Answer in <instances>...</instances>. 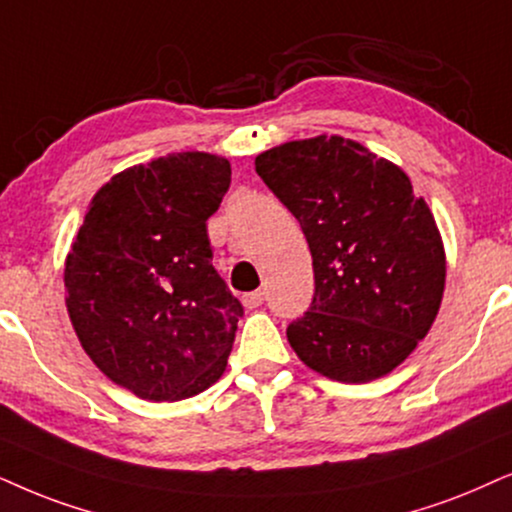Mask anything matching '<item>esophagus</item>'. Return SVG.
Here are the masks:
<instances>
[{
    "label": "esophagus",
    "instance_id": "esophagus-1",
    "mask_svg": "<svg viewBox=\"0 0 512 512\" xmlns=\"http://www.w3.org/2000/svg\"><path fill=\"white\" fill-rule=\"evenodd\" d=\"M262 302H264V290H252V293L243 295V304H245V307H248V309L260 307Z\"/></svg>",
    "mask_w": 512,
    "mask_h": 512
}]
</instances>
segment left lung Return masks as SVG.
<instances>
[{
    "label": "left lung",
    "mask_w": 512,
    "mask_h": 512,
    "mask_svg": "<svg viewBox=\"0 0 512 512\" xmlns=\"http://www.w3.org/2000/svg\"><path fill=\"white\" fill-rule=\"evenodd\" d=\"M309 243L314 300L288 326L304 366L371 383L392 373L437 319L446 281L442 234L399 165L359 141L319 134L255 158Z\"/></svg>",
    "instance_id": "8db88e82"
}]
</instances>
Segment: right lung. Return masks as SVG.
<instances>
[{
    "label": "right lung",
    "instance_id": "add662e5",
    "mask_svg": "<svg viewBox=\"0 0 512 512\" xmlns=\"http://www.w3.org/2000/svg\"><path fill=\"white\" fill-rule=\"evenodd\" d=\"M229 184V160L203 151L127 167L73 238L63 281L77 340L141 399H189L222 378L243 307L212 267L205 222Z\"/></svg>",
    "mask_w": 512,
    "mask_h": 512
}]
</instances>
